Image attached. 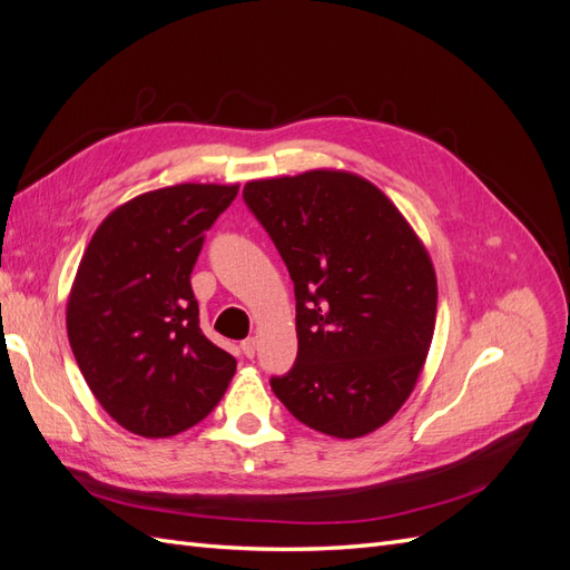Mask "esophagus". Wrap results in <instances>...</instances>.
I'll use <instances>...</instances> for the list:
<instances>
[{
    "label": "esophagus",
    "mask_w": 570,
    "mask_h": 570,
    "mask_svg": "<svg viewBox=\"0 0 570 570\" xmlns=\"http://www.w3.org/2000/svg\"><path fill=\"white\" fill-rule=\"evenodd\" d=\"M239 350H243V354H245L247 358H252L254 352H256V340L249 337V340H245V342H239Z\"/></svg>",
    "instance_id": "esophagus-1"
}]
</instances>
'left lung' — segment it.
Segmentation results:
<instances>
[{
    "mask_svg": "<svg viewBox=\"0 0 570 570\" xmlns=\"http://www.w3.org/2000/svg\"><path fill=\"white\" fill-rule=\"evenodd\" d=\"M295 283L297 364L271 387L304 425L340 440L385 425L419 383L438 278L421 237L371 180L314 168L243 189Z\"/></svg>",
    "mask_w": 570,
    "mask_h": 570,
    "instance_id": "8db88e82",
    "label": "left lung"
}]
</instances>
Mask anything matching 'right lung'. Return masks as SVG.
<instances>
[{
	"label": "right lung",
	"instance_id": "obj_1",
	"mask_svg": "<svg viewBox=\"0 0 570 570\" xmlns=\"http://www.w3.org/2000/svg\"><path fill=\"white\" fill-rule=\"evenodd\" d=\"M237 189L180 183L137 195L99 223L80 258L68 342L101 409L135 435L197 425L233 381L237 361L202 333L189 273Z\"/></svg>",
	"mask_w": 570,
	"mask_h": 570
}]
</instances>
